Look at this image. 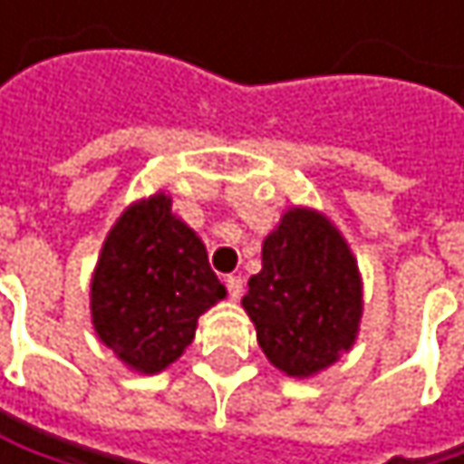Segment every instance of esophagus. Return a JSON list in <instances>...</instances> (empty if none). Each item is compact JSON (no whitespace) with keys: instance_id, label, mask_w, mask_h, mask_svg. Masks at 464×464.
<instances>
[{"instance_id":"obj_1","label":"esophagus","mask_w":464,"mask_h":464,"mask_svg":"<svg viewBox=\"0 0 464 464\" xmlns=\"http://www.w3.org/2000/svg\"><path fill=\"white\" fill-rule=\"evenodd\" d=\"M226 287H228V295L236 301V298L241 295V290H244V279H241L238 274H228V276H226Z\"/></svg>"}]
</instances>
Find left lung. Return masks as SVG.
Segmentation results:
<instances>
[{"instance_id":"8db88e82","label":"left lung","mask_w":464,"mask_h":464,"mask_svg":"<svg viewBox=\"0 0 464 464\" xmlns=\"http://www.w3.org/2000/svg\"><path fill=\"white\" fill-rule=\"evenodd\" d=\"M241 304L266 357L290 376H312L335 362L357 335V263L323 215L290 209L263 241V268L249 276Z\"/></svg>"}]
</instances>
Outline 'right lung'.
<instances>
[{"instance_id": "right-lung-1", "label": "right lung", "mask_w": 464, "mask_h": 464, "mask_svg": "<svg viewBox=\"0 0 464 464\" xmlns=\"http://www.w3.org/2000/svg\"><path fill=\"white\" fill-rule=\"evenodd\" d=\"M226 298L201 238L158 193L110 231L91 285L99 338L131 368L158 373L193 341L198 317Z\"/></svg>"}]
</instances>
